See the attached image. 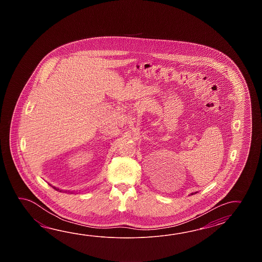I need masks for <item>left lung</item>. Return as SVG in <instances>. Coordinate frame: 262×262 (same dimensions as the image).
I'll list each match as a JSON object with an SVG mask.
<instances>
[{
    "instance_id": "8db88e82",
    "label": "left lung",
    "mask_w": 262,
    "mask_h": 262,
    "mask_svg": "<svg viewBox=\"0 0 262 262\" xmlns=\"http://www.w3.org/2000/svg\"><path fill=\"white\" fill-rule=\"evenodd\" d=\"M195 193H196V192H195V193H191V195H193V194H195Z\"/></svg>"
}]
</instances>
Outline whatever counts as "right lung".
<instances>
[{
	"label": "right lung",
	"mask_w": 262,
	"mask_h": 262,
	"mask_svg": "<svg viewBox=\"0 0 262 262\" xmlns=\"http://www.w3.org/2000/svg\"><path fill=\"white\" fill-rule=\"evenodd\" d=\"M50 186H52V185H51V184H50ZM52 187H53V188H54V189L55 190H57V191H59V192H62V191H63V190H61V189H59V188H57V187H55V186H52ZM64 192H68V193H71V194H73V193H74V192H70V191H64Z\"/></svg>",
	"instance_id": "obj_1"
}]
</instances>
